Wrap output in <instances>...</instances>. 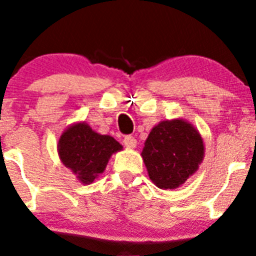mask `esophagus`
Instances as JSON below:
<instances>
[{"label":"esophagus","mask_w":256,"mask_h":256,"mask_svg":"<svg viewBox=\"0 0 256 256\" xmlns=\"http://www.w3.org/2000/svg\"><path fill=\"white\" fill-rule=\"evenodd\" d=\"M124 144H126V148H134L137 146V140L133 137V136H126L124 137Z\"/></svg>","instance_id":"obj_1"}]
</instances>
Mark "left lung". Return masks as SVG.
<instances>
[{
    "label": "left lung",
    "mask_w": 256,
    "mask_h": 256,
    "mask_svg": "<svg viewBox=\"0 0 256 256\" xmlns=\"http://www.w3.org/2000/svg\"><path fill=\"white\" fill-rule=\"evenodd\" d=\"M204 155L200 132L182 118L156 124L141 152L148 178L162 190L182 186L198 170Z\"/></svg>",
    "instance_id": "1"
}]
</instances>
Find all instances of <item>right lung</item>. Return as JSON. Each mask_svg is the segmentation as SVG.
Returning a JSON list of instances; mask_svg holds the SVG:
<instances>
[{"instance_id":"right-lung-1","label":"right lung","mask_w":256,"mask_h":256,"mask_svg":"<svg viewBox=\"0 0 256 256\" xmlns=\"http://www.w3.org/2000/svg\"><path fill=\"white\" fill-rule=\"evenodd\" d=\"M122 150L123 146L112 136L94 132L86 122L70 124L58 142L60 162L83 184L94 183L105 172L112 154Z\"/></svg>"}]
</instances>
